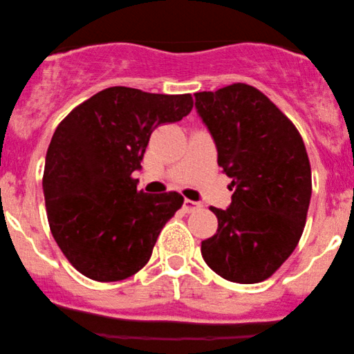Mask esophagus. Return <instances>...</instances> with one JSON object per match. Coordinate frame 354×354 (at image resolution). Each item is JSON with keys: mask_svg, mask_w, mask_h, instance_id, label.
<instances>
[{"mask_svg": "<svg viewBox=\"0 0 354 354\" xmlns=\"http://www.w3.org/2000/svg\"><path fill=\"white\" fill-rule=\"evenodd\" d=\"M198 208H201V203H196V201H192V200H188V198L183 200L182 209L185 211V213H192V211H195V209H198Z\"/></svg>", "mask_w": 354, "mask_h": 354, "instance_id": "34e87169", "label": "esophagus"}]
</instances>
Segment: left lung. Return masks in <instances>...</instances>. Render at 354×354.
I'll list each match as a JSON object with an SVG mask.
<instances>
[{
  "instance_id": "left-lung-1",
  "label": "left lung",
  "mask_w": 354,
  "mask_h": 354,
  "mask_svg": "<svg viewBox=\"0 0 354 354\" xmlns=\"http://www.w3.org/2000/svg\"><path fill=\"white\" fill-rule=\"evenodd\" d=\"M195 109L234 187L226 209L211 206L218 231L201 242V255L229 281H263L304 231L312 195L304 141L267 95L242 82L196 93Z\"/></svg>"
}]
</instances>
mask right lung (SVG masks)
I'll return each mask as SVG.
<instances>
[{
	"label": "right lung",
	"instance_id": "add662e5",
	"mask_svg": "<svg viewBox=\"0 0 354 354\" xmlns=\"http://www.w3.org/2000/svg\"><path fill=\"white\" fill-rule=\"evenodd\" d=\"M190 94L109 87L68 113L50 141L44 196L50 231L77 272L120 281L148 263L164 227L183 203L177 192L138 190L154 128L190 113Z\"/></svg>",
	"mask_w": 354,
	"mask_h": 354
}]
</instances>
